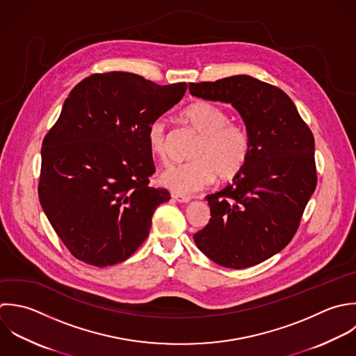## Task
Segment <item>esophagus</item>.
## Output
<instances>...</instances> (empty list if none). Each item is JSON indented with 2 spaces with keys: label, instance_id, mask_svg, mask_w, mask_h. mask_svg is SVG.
I'll return each mask as SVG.
<instances>
[{
  "label": "esophagus",
  "instance_id": "esophagus-1",
  "mask_svg": "<svg viewBox=\"0 0 356 356\" xmlns=\"http://www.w3.org/2000/svg\"><path fill=\"white\" fill-rule=\"evenodd\" d=\"M172 198H173L175 201H177V202H183V204H187V202H190V201H191V197H190V195L176 194V193H173V194H172Z\"/></svg>",
  "mask_w": 356,
  "mask_h": 356
}]
</instances>
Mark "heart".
<instances>
[{"instance_id":"1","label":"heart","mask_w":356,"mask_h":356,"mask_svg":"<svg viewBox=\"0 0 356 356\" xmlns=\"http://www.w3.org/2000/svg\"><path fill=\"white\" fill-rule=\"evenodd\" d=\"M181 116L200 136L190 154L193 159L163 170L159 177L162 186L187 194L209 186L216 176L220 181L232 180L244 169L251 154L248 133L230 122L222 106L197 99L181 111ZM147 143L152 155L161 161L166 158L168 130L163 118L149 123Z\"/></svg>"}]
</instances>
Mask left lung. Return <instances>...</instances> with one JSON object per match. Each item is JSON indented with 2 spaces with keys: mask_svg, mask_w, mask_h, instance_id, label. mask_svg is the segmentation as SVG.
<instances>
[{
  "mask_svg": "<svg viewBox=\"0 0 356 356\" xmlns=\"http://www.w3.org/2000/svg\"><path fill=\"white\" fill-rule=\"evenodd\" d=\"M188 88L198 98L232 104L251 141L233 184L205 197L212 218L194 241L220 266L258 265L291 241L316 188L314 134L283 90L255 77L238 74Z\"/></svg>",
  "mask_w": 356,
  "mask_h": 356,
  "instance_id": "obj_1",
  "label": "left lung"
}]
</instances>
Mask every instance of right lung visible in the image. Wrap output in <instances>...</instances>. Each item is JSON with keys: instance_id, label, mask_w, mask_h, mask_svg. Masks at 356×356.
Listing matches in <instances>:
<instances>
[{"instance_id": "obj_1", "label": "right lung", "mask_w": 356, "mask_h": 356, "mask_svg": "<svg viewBox=\"0 0 356 356\" xmlns=\"http://www.w3.org/2000/svg\"><path fill=\"white\" fill-rule=\"evenodd\" d=\"M186 90L187 83L159 86L108 72L69 92L42 140L38 198L79 261L97 268L123 262L148 237L154 211L170 194L148 186L155 166L147 129Z\"/></svg>"}]
</instances>
